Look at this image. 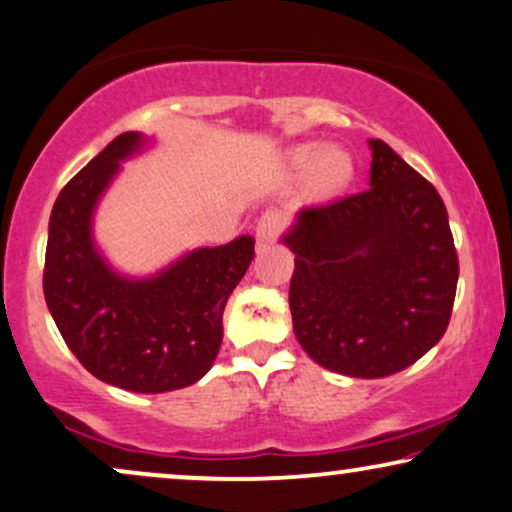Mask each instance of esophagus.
Returning a JSON list of instances; mask_svg holds the SVG:
<instances>
[{"mask_svg":"<svg viewBox=\"0 0 512 512\" xmlns=\"http://www.w3.org/2000/svg\"><path fill=\"white\" fill-rule=\"evenodd\" d=\"M282 225H284V216L280 214V211H275V209H268V211H265V214L258 216V221L254 225L258 244L275 242L277 235H280Z\"/></svg>","mask_w":512,"mask_h":512,"instance_id":"esophagus-1","label":"esophagus"}]
</instances>
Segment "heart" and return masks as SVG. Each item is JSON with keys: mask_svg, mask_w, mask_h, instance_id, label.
<instances>
[{"mask_svg": "<svg viewBox=\"0 0 512 512\" xmlns=\"http://www.w3.org/2000/svg\"><path fill=\"white\" fill-rule=\"evenodd\" d=\"M289 167L305 171V188L315 199H329L353 183L355 159L343 148H322V143H301L289 150Z\"/></svg>", "mask_w": 512, "mask_h": 512, "instance_id": "heart-1", "label": "heart"}]
</instances>
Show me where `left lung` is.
<instances>
[{"instance_id": "1", "label": "left lung", "mask_w": 512, "mask_h": 512, "mask_svg": "<svg viewBox=\"0 0 512 512\" xmlns=\"http://www.w3.org/2000/svg\"><path fill=\"white\" fill-rule=\"evenodd\" d=\"M369 190L301 209L289 308L298 343L343 376L407 369L444 336L459 282L447 207L383 141H369Z\"/></svg>"}]
</instances>
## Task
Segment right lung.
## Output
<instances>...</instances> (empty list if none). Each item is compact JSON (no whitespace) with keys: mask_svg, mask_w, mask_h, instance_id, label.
<instances>
[{"mask_svg":"<svg viewBox=\"0 0 512 512\" xmlns=\"http://www.w3.org/2000/svg\"><path fill=\"white\" fill-rule=\"evenodd\" d=\"M143 145L126 131L65 185L53 204L44 298L63 341L86 371L134 393L199 381L223 341V310L254 258V237L190 251L157 277L129 280L98 254L91 216L119 162Z\"/></svg>","mask_w":512,"mask_h":512,"instance_id":"add662e5","label":"right lung"}]
</instances>
